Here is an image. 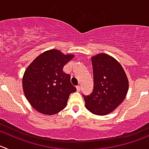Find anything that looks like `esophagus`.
<instances>
[{
	"instance_id": "obj_1",
	"label": "esophagus",
	"mask_w": 149,
	"mask_h": 149,
	"mask_svg": "<svg viewBox=\"0 0 149 149\" xmlns=\"http://www.w3.org/2000/svg\"><path fill=\"white\" fill-rule=\"evenodd\" d=\"M76 90H77V92H80V90H81V87L79 85L76 86Z\"/></svg>"
}]
</instances>
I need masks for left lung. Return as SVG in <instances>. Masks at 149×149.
Instances as JSON below:
<instances>
[{
    "label": "left lung",
    "instance_id": "obj_1",
    "mask_svg": "<svg viewBox=\"0 0 149 149\" xmlns=\"http://www.w3.org/2000/svg\"><path fill=\"white\" fill-rule=\"evenodd\" d=\"M93 71V90L84 95L86 108L92 113L106 115L125 99L129 81L123 68L118 61L106 54L91 58Z\"/></svg>",
    "mask_w": 149,
    "mask_h": 149
}]
</instances>
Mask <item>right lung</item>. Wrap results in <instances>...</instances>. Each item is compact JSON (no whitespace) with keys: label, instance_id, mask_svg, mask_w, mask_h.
Returning <instances> with one entry per match:
<instances>
[{"label":"right lung","instance_id":"1","mask_svg":"<svg viewBox=\"0 0 149 149\" xmlns=\"http://www.w3.org/2000/svg\"><path fill=\"white\" fill-rule=\"evenodd\" d=\"M74 55L58 50L47 51L30 64L23 77L26 98L37 111L54 115L67 106L70 94L76 91L70 83V76L64 73L63 67Z\"/></svg>","mask_w":149,"mask_h":149}]
</instances>
